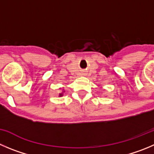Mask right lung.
<instances>
[{
  "label": "right lung",
  "mask_w": 154,
  "mask_h": 154,
  "mask_svg": "<svg viewBox=\"0 0 154 154\" xmlns=\"http://www.w3.org/2000/svg\"><path fill=\"white\" fill-rule=\"evenodd\" d=\"M62 96H63V93H60L59 97H62Z\"/></svg>",
  "instance_id": "obj_1"
}]
</instances>
